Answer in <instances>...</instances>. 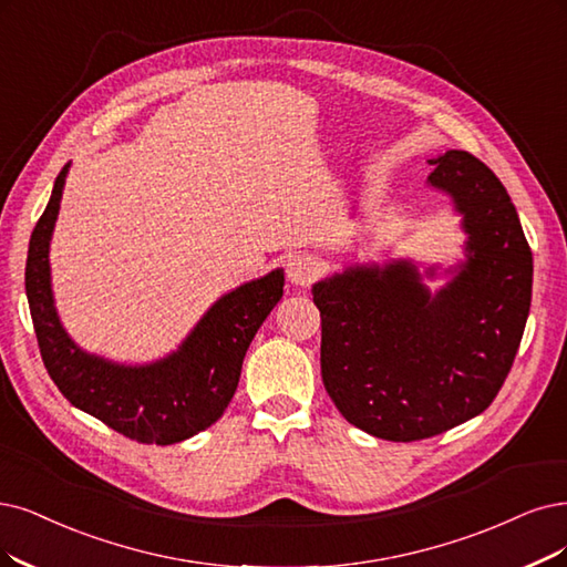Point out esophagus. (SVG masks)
Returning <instances> with one entry per match:
<instances>
[{"instance_id": "obj_1", "label": "esophagus", "mask_w": 567, "mask_h": 567, "mask_svg": "<svg viewBox=\"0 0 567 567\" xmlns=\"http://www.w3.org/2000/svg\"><path fill=\"white\" fill-rule=\"evenodd\" d=\"M320 270H322L320 261H318V257H312V255H291L285 264L287 280L291 285H299V287L310 285L312 280L320 276Z\"/></svg>"}]
</instances>
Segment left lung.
Wrapping results in <instances>:
<instances>
[{"label": "left lung", "mask_w": 567, "mask_h": 567, "mask_svg": "<svg viewBox=\"0 0 567 567\" xmlns=\"http://www.w3.org/2000/svg\"><path fill=\"white\" fill-rule=\"evenodd\" d=\"M430 165L467 234L455 278L432 297L400 259L312 285L324 390L350 425L388 442H421L486 411L530 312L533 251L507 188L467 152Z\"/></svg>", "instance_id": "left-lung-1"}]
</instances>
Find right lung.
<instances>
[{"label": "right lung", "instance_id": "right-lung-1", "mask_svg": "<svg viewBox=\"0 0 567 567\" xmlns=\"http://www.w3.org/2000/svg\"><path fill=\"white\" fill-rule=\"evenodd\" d=\"M68 171L70 163L55 177L51 200L32 230L25 264V291L41 360L70 404L118 434L156 446L184 442L217 423L226 411L251 339L282 299V270H270L224 295L165 360L125 367L83 352L58 320L49 266Z\"/></svg>", "mask_w": 567, "mask_h": 567}]
</instances>
